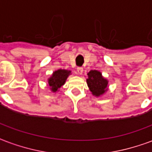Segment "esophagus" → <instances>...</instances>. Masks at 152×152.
I'll list each match as a JSON object with an SVG mask.
<instances>
[{"label": "esophagus", "instance_id": "esophagus-1", "mask_svg": "<svg viewBox=\"0 0 152 152\" xmlns=\"http://www.w3.org/2000/svg\"><path fill=\"white\" fill-rule=\"evenodd\" d=\"M83 72H84L83 67H78L77 68V73H78V75H82Z\"/></svg>", "mask_w": 152, "mask_h": 152}]
</instances>
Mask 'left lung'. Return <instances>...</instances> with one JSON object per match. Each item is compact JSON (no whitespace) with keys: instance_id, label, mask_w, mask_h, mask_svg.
<instances>
[{"instance_id":"8db88e82","label":"left lung","mask_w":152,"mask_h":152,"mask_svg":"<svg viewBox=\"0 0 152 152\" xmlns=\"http://www.w3.org/2000/svg\"><path fill=\"white\" fill-rule=\"evenodd\" d=\"M87 75L88 79L86 80V82L93 95L95 97L103 95L108 89V80L97 70L89 71Z\"/></svg>"}]
</instances>
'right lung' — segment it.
<instances>
[{
	"instance_id": "right-lung-1",
	"label": "right lung",
	"mask_w": 152,
	"mask_h": 152,
	"mask_svg": "<svg viewBox=\"0 0 152 152\" xmlns=\"http://www.w3.org/2000/svg\"><path fill=\"white\" fill-rule=\"evenodd\" d=\"M71 71L65 69H58L54 71L50 78H48V84L50 90L53 93L58 92L62 86L65 84L67 77L71 75Z\"/></svg>"
}]
</instances>
